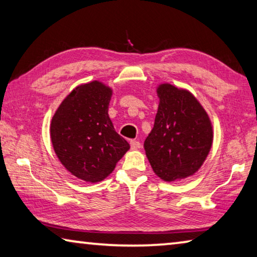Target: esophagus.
Listing matches in <instances>:
<instances>
[{
	"label": "esophagus",
	"instance_id": "1",
	"mask_svg": "<svg viewBox=\"0 0 257 257\" xmlns=\"http://www.w3.org/2000/svg\"><path fill=\"white\" fill-rule=\"evenodd\" d=\"M130 146H132L133 149H138V148H141L142 144L137 141H130Z\"/></svg>",
	"mask_w": 257,
	"mask_h": 257
}]
</instances>
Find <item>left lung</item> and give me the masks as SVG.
Returning <instances> with one entry per match:
<instances>
[{"instance_id":"1","label":"left lung","mask_w":257,"mask_h":257,"mask_svg":"<svg viewBox=\"0 0 257 257\" xmlns=\"http://www.w3.org/2000/svg\"><path fill=\"white\" fill-rule=\"evenodd\" d=\"M160 105L155 123L144 143L153 171L171 182L194 174L212 145V125L189 91L171 84L157 88Z\"/></svg>"}]
</instances>
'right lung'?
<instances>
[{
  "label": "right lung",
  "instance_id": "add662e5",
  "mask_svg": "<svg viewBox=\"0 0 257 257\" xmlns=\"http://www.w3.org/2000/svg\"><path fill=\"white\" fill-rule=\"evenodd\" d=\"M111 95V88L97 81L77 86L59 105L50 124L60 163L73 175L92 183L112 173L130 148L109 118Z\"/></svg>",
  "mask_w": 257,
  "mask_h": 257
}]
</instances>
